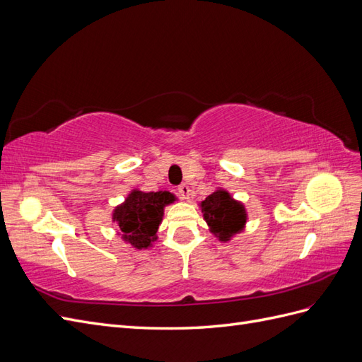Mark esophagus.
I'll return each mask as SVG.
<instances>
[{
  "label": "esophagus",
  "mask_w": 362,
  "mask_h": 362,
  "mask_svg": "<svg viewBox=\"0 0 362 362\" xmlns=\"http://www.w3.org/2000/svg\"><path fill=\"white\" fill-rule=\"evenodd\" d=\"M178 193H180V196H181L182 199H189V196H190L189 185L187 184H181L180 187H178Z\"/></svg>",
  "instance_id": "1"
}]
</instances>
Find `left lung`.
Returning <instances> with one entry per match:
<instances>
[{
	"instance_id": "1",
	"label": "left lung",
	"mask_w": 362,
	"mask_h": 362,
	"mask_svg": "<svg viewBox=\"0 0 362 362\" xmlns=\"http://www.w3.org/2000/svg\"><path fill=\"white\" fill-rule=\"evenodd\" d=\"M201 206L208 226L222 242L238 233L246 222L243 205L233 201L231 196L225 190H217L206 196Z\"/></svg>"
}]
</instances>
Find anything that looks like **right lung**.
<instances>
[{
	"instance_id": "1",
	"label": "right lung",
	"mask_w": 362,
	"mask_h": 362,
	"mask_svg": "<svg viewBox=\"0 0 362 362\" xmlns=\"http://www.w3.org/2000/svg\"><path fill=\"white\" fill-rule=\"evenodd\" d=\"M173 201L169 192H133L125 204L117 206L113 218L124 238L137 249L151 245L161 222L163 206Z\"/></svg>"
}]
</instances>
